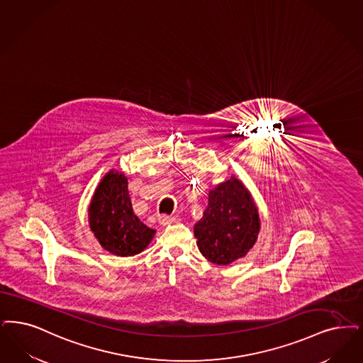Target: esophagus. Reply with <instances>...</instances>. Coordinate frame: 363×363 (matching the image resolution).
<instances>
[{"instance_id":"obj_1","label":"esophagus","mask_w":363,"mask_h":363,"mask_svg":"<svg viewBox=\"0 0 363 363\" xmlns=\"http://www.w3.org/2000/svg\"><path fill=\"white\" fill-rule=\"evenodd\" d=\"M178 221V218H174V216H169V215H162L160 216V223L162 225H169V224H173V223H177Z\"/></svg>"}]
</instances>
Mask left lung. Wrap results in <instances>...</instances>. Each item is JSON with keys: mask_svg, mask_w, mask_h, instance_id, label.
I'll return each mask as SVG.
<instances>
[{"mask_svg": "<svg viewBox=\"0 0 363 363\" xmlns=\"http://www.w3.org/2000/svg\"><path fill=\"white\" fill-rule=\"evenodd\" d=\"M259 215L250 191L233 177L209 191L208 208L194 225L197 246L216 264L245 257L259 233Z\"/></svg>", "mask_w": 363, "mask_h": 363, "instance_id": "obj_1", "label": "left lung"}]
</instances>
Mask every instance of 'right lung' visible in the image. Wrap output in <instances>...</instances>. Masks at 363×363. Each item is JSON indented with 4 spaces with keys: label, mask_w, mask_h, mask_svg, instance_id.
Instances as JSON below:
<instances>
[{
    "label": "right lung",
    "mask_w": 363,
    "mask_h": 363,
    "mask_svg": "<svg viewBox=\"0 0 363 363\" xmlns=\"http://www.w3.org/2000/svg\"><path fill=\"white\" fill-rule=\"evenodd\" d=\"M89 224L100 245L120 257L142 252L155 233L133 213L127 178L117 172H109L96 189Z\"/></svg>",
    "instance_id": "obj_1"
}]
</instances>
